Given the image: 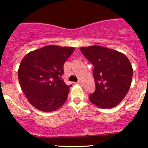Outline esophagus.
I'll use <instances>...</instances> for the list:
<instances>
[{"label":"esophagus","mask_w":148,"mask_h":148,"mask_svg":"<svg viewBox=\"0 0 148 148\" xmlns=\"http://www.w3.org/2000/svg\"><path fill=\"white\" fill-rule=\"evenodd\" d=\"M76 84H81V81H78V82L77 83H76Z\"/></svg>","instance_id":"34e87169"}]
</instances>
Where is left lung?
<instances>
[{
  "mask_svg": "<svg viewBox=\"0 0 148 148\" xmlns=\"http://www.w3.org/2000/svg\"><path fill=\"white\" fill-rule=\"evenodd\" d=\"M84 56L94 65L96 89L89 99L101 108L118 106L130 90L133 69L125 54L101 46L81 47Z\"/></svg>",
  "mask_w": 148,
  "mask_h": 148,
  "instance_id": "8db88e82",
  "label": "left lung"
}]
</instances>
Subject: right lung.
<instances>
[{
	"mask_svg": "<svg viewBox=\"0 0 148 148\" xmlns=\"http://www.w3.org/2000/svg\"><path fill=\"white\" fill-rule=\"evenodd\" d=\"M75 48L49 45L28 53L22 59L18 78L23 94L37 109L54 111L64 104L69 88L62 76L64 62Z\"/></svg>",
	"mask_w": 148,
	"mask_h": 148,
	"instance_id": "1",
	"label": "right lung"
}]
</instances>
